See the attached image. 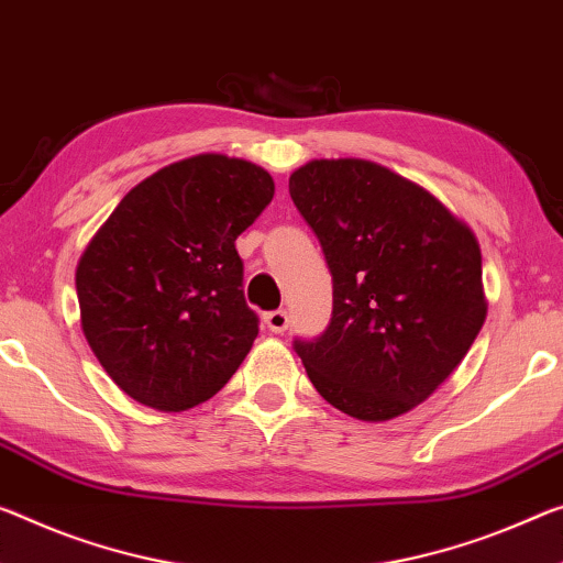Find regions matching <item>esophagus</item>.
Instances as JSON below:
<instances>
[{
	"instance_id": "34e87169",
	"label": "esophagus",
	"mask_w": 563,
	"mask_h": 563,
	"mask_svg": "<svg viewBox=\"0 0 563 563\" xmlns=\"http://www.w3.org/2000/svg\"><path fill=\"white\" fill-rule=\"evenodd\" d=\"M265 325L271 328L273 333H283V330H288L290 325L288 310H271V313H265Z\"/></svg>"
}]
</instances>
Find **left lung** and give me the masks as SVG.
<instances>
[{
	"mask_svg": "<svg viewBox=\"0 0 563 563\" xmlns=\"http://www.w3.org/2000/svg\"><path fill=\"white\" fill-rule=\"evenodd\" d=\"M288 187L333 275L328 328L292 341L310 383L361 421L406 413L456 371L486 320L474 233L368 159H313Z\"/></svg>",
	"mask_w": 563,
	"mask_h": 563,
	"instance_id": "obj_1",
	"label": "left lung"
}]
</instances>
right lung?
Wrapping results in <instances>:
<instances>
[{
    "label": "right lung",
    "mask_w": 563,
    "mask_h": 563,
    "mask_svg": "<svg viewBox=\"0 0 563 563\" xmlns=\"http://www.w3.org/2000/svg\"><path fill=\"white\" fill-rule=\"evenodd\" d=\"M247 159L198 155L124 195L79 257L89 347L130 398L187 410L218 394L257 338L235 240L271 205Z\"/></svg>",
    "instance_id": "right-lung-1"
}]
</instances>
